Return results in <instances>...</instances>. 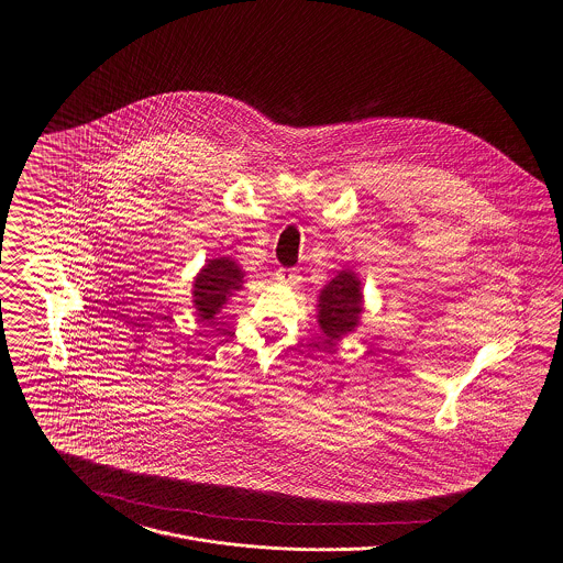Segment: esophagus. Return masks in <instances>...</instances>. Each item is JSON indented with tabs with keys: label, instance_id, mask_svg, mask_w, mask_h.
<instances>
[{
	"label": "esophagus",
	"instance_id": "obj_1",
	"mask_svg": "<svg viewBox=\"0 0 563 563\" xmlns=\"http://www.w3.org/2000/svg\"><path fill=\"white\" fill-rule=\"evenodd\" d=\"M276 280H278L280 285H287V287H297L299 280H301V276H299L295 269L283 268L276 272Z\"/></svg>",
	"mask_w": 563,
	"mask_h": 563
}]
</instances>
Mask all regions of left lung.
<instances>
[{
    "instance_id": "obj_1",
    "label": "left lung",
    "mask_w": 563,
    "mask_h": 563,
    "mask_svg": "<svg viewBox=\"0 0 563 563\" xmlns=\"http://www.w3.org/2000/svg\"><path fill=\"white\" fill-rule=\"evenodd\" d=\"M317 310L324 344L335 346V342L356 331L361 314L365 312V295L358 274L352 268L340 269L322 287Z\"/></svg>"
}]
</instances>
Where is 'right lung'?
<instances>
[{
	"label": "right lung",
	"mask_w": 563,
	"mask_h": 563,
	"mask_svg": "<svg viewBox=\"0 0 563 563\" xmlns=\"http://www.w3.org/2000/svg\"><path fill=\"white\" fill-rule=\"evenodd\" d=\"M244 285V269L232 257L209 260L194 278L191 301L200 321H213L228 299Z\"/></svg>",
	"instance_id": "add662e5"
}]
</instances>
